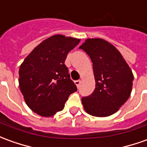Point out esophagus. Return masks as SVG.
Instances as JSON below:
<instances>
[{"mask_svg": "<svg viewBox=\"0 0 147 147\" xmlns=\"http://www.w3.org/2000/svg\"><path fill=\"white\" fill-rule=\"evenodd\" d=\"M75 84H76V85L77 87L79 88V87H80V84H81V80H76L75 81Z\"/></svg>", "mask_w": 147, "mask_h": 147, "instance_id": "esophagus-1", "label": "esophagus"}]
</instances>
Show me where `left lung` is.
<instances>
[{"mask_svg": "<svg viewBox=\"0 0 147 147\" xmlns=\"http://www.w3.org/2000/svg\"><path fill=\"white\" fill-rule=\"evenodd\" d=\"M79 49L90 56L95 80L94 91L82 98L84 109L93 116L111 115L131 95V68L118 49L102 39H87Z\"/></svg>", "mask_w": 147, "mask_h": 147, "instance_id": "8db88e82", "label": "left lung"}]
</instances>
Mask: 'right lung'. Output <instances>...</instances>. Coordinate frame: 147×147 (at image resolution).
Returning <instances> with one entry per match:
<instances>
[{"label": "right lung", "instance_id": "obj_1", "mask_svg": "<svg viewBox=\"0 0 147 147\" xmlns=\"http://www.w3.org/2000/svg\"><path fill=\"white\" fill-rule=\"evenodd\" d=\"M80 41L55 35L42 41L24 59L19 69V85L32 111L52 116L63 109L69 95L77 91L64 62Z\"/></svg>", "mask_w": 147, "mask_h": 147}]
</instances>
